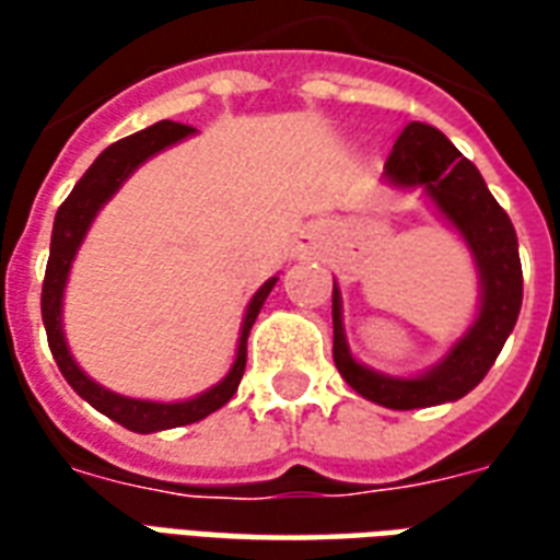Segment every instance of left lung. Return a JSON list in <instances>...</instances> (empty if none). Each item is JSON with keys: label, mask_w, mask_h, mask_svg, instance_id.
Masks as SVG:
<instances>
[{"label": "left lung", "mask_w": 560, "mask_h": 560, "mask_svg": "<svg viewBox=\"0 0 560 560\" xmlns=\"http://www.w3.org/2000/svg\"><path fill=\"white\" fill-rule=\"evenodd\" d=\"M387 183L399 188L422 185L444 219L468 243L480 272V312L468 332L441 363L417 377H389L357 363L341 327V293L332 281V360L341 377L363 399L393 411L432 408L468 396L492 369L522 308V264L513 221L498 207L480 171L438 128L408 122L384 164Z\"/></svg>", "instance_id": "1"}]
</instances>
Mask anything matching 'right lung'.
Listing matches in <instances>:
<instances>
[{
	"label": "right lung",
	"instance_id": "right-lung-1",
	"mask_svg": "<svg viewBox=\"0 0 560 560\" xmlns=\"http://www.w3.org/2000/svg\"><path fill=\"white\" fill-rule=\"evenodd\" d=\"M195 128L183 126V122H171L161 119L155 126L143 128L131 138H122L104 149L98 159L92 161V167L80 183L74 185V191L66 197V203L59 207L54 221V236H50V260H47V272H44L42 288V317L44 329H47V341H50V353H54L59 372L66 377L71 389L78 393L80 399H86L102 411L104 417H110L119 425H126L131 432L149 434L161 432V429H176V425H188L209 417L212 411H219L221 405H228L233 399V393L240 387L245 372V341L252 332L255 317L260 315V305L269 296V291L276 288V276L260 284V291L252 296V303L245 308L243 332H240V348H236V360H233L231 372L224 381H219L215 387H209L207 393H200L188 401H143L128 399L119 393L104 389L102 384H95L90 375L80 372V365L74 363V357L68 351L66 329H62V293H66L68 272H71V260L78 255L83 236L90 231L92 219L98 215V209L119 191V185L126 183L131 173L138 171L140 164L152 159L161 149L173 147L176 140L188 138Z\"/></svg>",
	"mask_w": 560,
	"mask_h": 560
}]
</instances>
